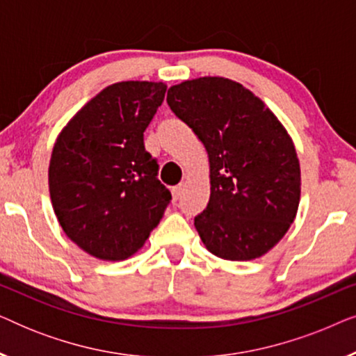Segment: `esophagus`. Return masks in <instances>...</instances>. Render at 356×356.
Returning <instances> with one entry per match:
<instances>
[{
  "instance_id": "34e87169",
  "label": "esophagus",
  "mask_w": 356,
  "mask_h": 356,
  "mask_svg": "<svg viewBox=\"0 0 356 356\" xmlns=\"http://www.w3.org/2000/svg\"><path fill=\"white\" fill-rule=\"evenodd\" d=\"M172 194H173V201H178V199L181 197V194H183V186H181V184H179V186H175L172 189Z\"/></svg>"
}]
</instances>
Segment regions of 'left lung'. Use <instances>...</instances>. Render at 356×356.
<instances>
[{
	"label": "left lung",
	"instance_id": "1",
	"mask_svg": "<svg viewBox=\"0 0 356 356\" xmlns=\"http://www.w3.org/2000/svg\"><path fill=\"white\" fill-rule=\"evenodd\" d=\"M167 102L206 147L211 197L194 227L227 261H252L279 243L301 196L290 134L259 97L227 77H197L168 89Z\"/></svg>",
	"mask_w": 356,
	"mask_h": 356
}]
</instances>
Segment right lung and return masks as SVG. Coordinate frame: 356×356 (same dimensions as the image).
Returning <instances> with one entry per match:
<instances>
[{"label": "right lung", "instance_id": "right-lung-1", "mask_svg": "<svg viewBox=\"0 0 356 356\" xmlns=\"http://www.w3.org/2000/svg\"><path fill=\"white\" fill-rule=\"evenodd\" d=\"M165 92V82H115L67 121L53 145V211L66 236L97 259L138 252L172 199L144 147Z\"/></svg>", "mask_w": 356, "mask_h": 356}]
</instances>
